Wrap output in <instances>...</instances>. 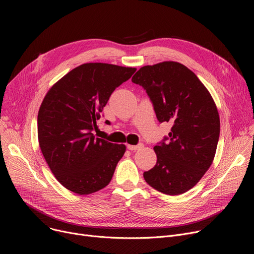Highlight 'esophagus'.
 <instances>
[{
    "mask_svg": "<svg viewBox=\"0 0 254 254\" xmlns=\"http://www.w3.org/2000/svg\"><path fill=\"white\" fill-rule=\"evenodd\" d=\"M127 147L128 150H139L142 147V144H139V145H129V144H127Z\"/></svg>",
    "mask_w": 254,
    "mask_h": 254,
    "instance_id": "34e87169",
    "label": "esophagus"
}]
</instances>
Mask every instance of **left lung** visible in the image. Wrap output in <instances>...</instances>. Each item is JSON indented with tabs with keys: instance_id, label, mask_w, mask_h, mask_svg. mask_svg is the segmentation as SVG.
<instances>
[{
	"instance_id": "1",
	"label": "left lung",
	"mask_w": 254,
	"mask_h": 254,
	"mask_svg": "<svg viewBox=\"0 0 254 254\" xmlns=\"http://www.w3.org/2000/svg\"><path fill=\"white\" fill-rule=\"evenodd\" d=\"M131 81L146 89L158 122L173 124L167 143L154 146L157 161L144 179L163 193H184L214 159L220 132L216 104L196 75L178 62L144 65Z\"/></svg>"
}]
</instances>
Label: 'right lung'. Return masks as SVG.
<instances>
[{
	"label": "right lung",
	"instance_id": "obj_1",
	"mask_svg": "<svg viewBox=\"0 0 254 254\" xmlns=\"http://www.w3.org/2000/svg\"><path fill=\"white\" fill-rule=\"evenodd\" d=\"M136 68L104 63L82 64L66 73L45 95L38 113L40 149L57 180L77 194L109 184L125 144L96 138L100 113L116 87Z\"/></svg>",
	"mask_w": 254,
	"mask_h": 254
}]
</instances>
